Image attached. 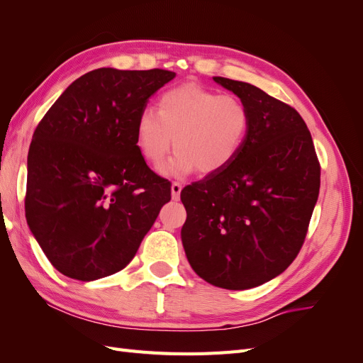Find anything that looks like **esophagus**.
Listing matches in <instances>:
<instances>
[{
    "mask_svg": "<svg viewBox=\"0 0 363 363\" xmlns=\"http://www.w3.org/2000/svg\"><path fill=\"white\" fill-rule=\"evenodd\" d=\"M180 192H182V184L174 182L171 184V194H172V200H179L180 199Z\"/></svg>",
    "mask_w": 363,
    "mask_h": 363,
    "instance_id": "obj_1",
    "label": "esophagus"
}]
</instances>
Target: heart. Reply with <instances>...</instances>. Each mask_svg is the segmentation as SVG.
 Here are the masks:
<instances>
[{"instance_id": "heart-1", "label": "heart", "mask_w": 363, "mask_h": 363, "mask_svg": "<svg viewBox=\"0 0 363 363\" xmlns=\"http://www.w3.org/2000/svg\"><path fill=\"white\" fill-rule=\"evenodd\" d=\"M250 127L245 104L232 94H216L196 84L164 92L157 112L145 108L136 123V144L144 159L160 164L172 147L177 150L163 172L182 177L199 168L215 174L232 163Z\"/></svg>"}]
</instances>
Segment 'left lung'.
Masks as SVG:
<instances>
[{
  "mask_svg": "<svg viewBox=\"0 0 363 363\" xmlns=\"http://www.w3.org/2000/svg\"><path fill=\"white\" fill-rule=\"evenodd\" d=\"M213 80L245 104L250 127L232 163L182 191V242L203 280L240 291L277 277L300 252L321 167L294 107L250 83Z\"/></svg>",
  "mask_w": 363,
  "mask_h": 363,
  "instance_id": "8db88e82",
  "label": "left lung"
}]
</instances>
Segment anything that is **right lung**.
<instances>
[{
  "mask_svg": "<svg viewBox=\"0 0 363 363\" xmlns=\"http://www.w3.org/2000/svg\"><path fill=\"white\" fill-rule=\"evenodd\" d=\"M174 77L167 69H94L69 84L36 127L26 218L63 276L92 281L124 269L171 200V183L140 155L136 123Z\"/></svg>",
  "mask_w": 363,
  "mask_h": 363,
  "instance_id": "right-lung-1",
  "label": "right lung"
}]
</instances>
